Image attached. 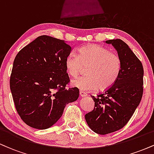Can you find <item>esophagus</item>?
Masks as SVG:
<instances>
[{
    "label": "esophagus",
    "mask_w": 154,
    "mask_h": 154,
    "mask_svg": "<svg viewBox=\"0 0 154 154\" xmlns=\"http://www.w3.org/2000/svg\"><path fill=\"white\" fill-rule=\"evenodd\" d=\"M87 95H88L87 93H85V92H83L82 91H79V96H80V97H82V98H83V97H86Z\"/></svg>",
    "instance_id": "obj_1"
}]
</instances>
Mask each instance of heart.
Here are the masks:
<instances>
[{
    "mask_svg": "<svg viewBox=\"0 0 154 154\" xmlns=\"http://www.w3.org/2000/svg\"><path fill=\"white\" fill-rule=\"evenodd\" d=\"M65 69L68 75L77 77L82 66L87 67L86 76L73 79L72 87L82 91H92L98 88L100 91L109 89L119 78L122 69L119 56L102 45L91 44L78 50L77 55L67 56Z\"/></svg>",
    "mask_w": 154,
    "mask_h": 154,
    "instance_id": "obj_1",
    "label": "heart"
}]
</instances>
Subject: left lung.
Here are the masks:
<instances>
[{"label": "left lung", "mask_w": 154, "mask_h": 154, "mask_svg": "<svg viewBox=\"0 0 154 154\" xmlns=\"http://www.w3.org/2000/svg\"><path fill=\"white\" fill-rule=\"evenodd\" d=\"M117 51L122 69L116 82L97 98L94 109L85 116L89 128L100 135H106L123 128L138 106L143 91L142 63L120 39L105 41Z\"/></svg>", "instance_id": "obj_1"}]
</instances>
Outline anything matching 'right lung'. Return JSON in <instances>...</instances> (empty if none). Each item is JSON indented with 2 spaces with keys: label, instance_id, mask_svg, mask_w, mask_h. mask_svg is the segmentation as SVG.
Here are the masks:
<instances>
[{
  "label": "right lung",
  "instance_id": "1",
  "mask_svg": "<svg viewBox=\"0 0 154 154\" xmlns=\"http://www.w3.org/2000/svg\"><path fill=\"white\" fill-rule=\"evenodd\" d=\"M71 51L64 40L42 35L16 56L10 88L19 115L29 127L51 128L66 104L78 98V88H65L69 82L65 59Z\"/></svg>",
  "mask_w": 154,
  "mask_h": 154
}]
</instances>
